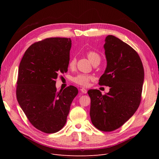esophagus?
<instances>
[{"mask_svg":"<svg viewBox=\"0 0 159 159\" xmlns=\"http://www.w3.org/2000/svg\"><path fill=\"white\" fill-rule=\"evenodd\" d=\"M81 93H87V89H85V88H81Z\"/></svg>","mask_w":159,"mask_h":159,"instance_id":"34e87169","label":"esophagus"}]
</instances>
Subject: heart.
<instances>
[{
  "instance_id": "obj_1",
  "label": "heart",
  "mask_w": 159,
  "mask_h": 159,
  "mask_svg": "<svg viewBox=\"0 0 159 159\" xmlns=\"http://www.w3.org/2000/svg\"><path fill=\"white\" fill-rule=\"evenodd\" d=\"M88 58L93 64L97 61H100L101 57L98 52L95 51H88L86 53ZM76 65V58L75 57H72L70 58L68 62V67L70 68H74ZM93 79V77L90 75L87 74H79L75 76L73 78V81L76 84L83 86V87H87L89 85V81Z\"/></svg>"
}]
</instances>
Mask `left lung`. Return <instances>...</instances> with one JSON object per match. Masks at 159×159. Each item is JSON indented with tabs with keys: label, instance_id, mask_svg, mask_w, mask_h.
<instances>
[{
	"label": "left lung",
	"instance_id": "1",
	"mask_svg": "<svg viewBox=\"0 0 159 159\" xmlns=\"http://www.w3.org/2000/svg\"><path fill=\"white\" fill-rule=\"evenodd\" d=\"M107 68L99 85L109 86L102 95L89 89L90 117L100 131L110 132L121 127L137 110L141 101L144 68L138 53L118 38L109 35L104 44Z\"/></svg>",
	"mask_w": 159,
	"mask_h": 159
}]
</instances>
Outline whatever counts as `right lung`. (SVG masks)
I'll list each match as a JSON object with an SVG mask.
<instances>
[{
	"mask_svg": "<svg viewBox=\"0 0 159 159\" xmlns=\"http://www.w3.org/2000/svg\"><path fill=\"white\" fill-rule=\"evenodd\" d=\"M70 38H48L34 43L19 65L16 98L28 121L39 131L54 133L64 127L78 90L57 91L55 80L68 71Z\"/></svg>",
	"mask_w": 159,
	"mask_h": 159,
	"instance_id": "right-lung-1",
	"label": "right lung"
}]
</instances>
